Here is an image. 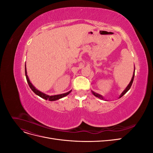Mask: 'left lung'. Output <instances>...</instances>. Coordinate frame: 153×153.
<instances>
[{
    "label": "left lung",
    "mask_w": 153,
    "mask_h": 153,
    "mask_svg": "<svg viewBox=\"0 0 153 153\" xmlns=\"http://www.w3.org/2000/svg\"><path fill=\"white\" fill-rule=\"evenodd\" d=\"M135 66H134V72H133V76H132V78H131V80L130 82H129V84L128 85V86L126 87V89H125L123 91L122 93H121V94H120V96H119V98H121V97H122L123 95H124L125 94H126V92L129 90V89H130V87H131V85H132V84H133V79H134V76H135ZM91 92H92V93L93 94V95L95 96L96 97H97V98H100V99H101V100H105V101H107V100H106L104 98V97H103L102 95H101V94H98V93H96V92H94L93 91H91Z\"/></svg>",
    "instance_id": "left-lung-1"
}]
</instances>
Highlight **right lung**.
Instances as JSON below:
<instances>
[{"instance_id": "obj_1", "label": "right lung", "mask_w": 153, "mask_h": 153, "mask_svg": "<svg viewBox=\"0 0 153 153\" xmlns=\"http://www.w3.org/2000/svg\"><path fill=\"white\" fill-rule=\"evenodd\" d=\"M25 76H26V79H27V83H28V84L30 87V89H32V91H33L34 93L36 94L39 96V97H41V98H42L46 100H49V101H56L57 100H59L61 99L62 98H64V97L66 96L67 95H68L70 92H71L72 90L68 91V92H66V93H64V94H57V95H53V96H49L48 94H46L45 93H43V92H41L40 91L36 89V88L32 84V83L30 82L29 80V78L28 77V75H27V69H26V62H25Z\"/></svg>"}]
</instances>
